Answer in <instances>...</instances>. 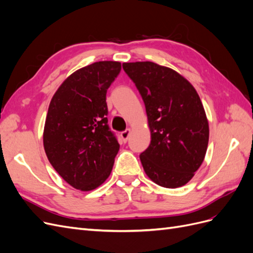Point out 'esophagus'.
Segmentation results:
<instances>
[{"instance_id": "obj_1", "label": "esophagus", "mask_w": 253, "mask_h": 253, "mask_svg": "<svg viewBox=\"0 0 253 253\" xmlns=\"http://www.w3.org/2000/svg\"><path fill=\"white\" fill-rule=\"evenodd\" d=\"M129 133H131V129L129 128H126V131H124V132H121V138H122V140H124L125 142H126L127 141V138H128V136H129Z\"/></svg>"}]
</instances>
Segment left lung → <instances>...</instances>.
Listing matches in <instances>:
<instances>
[{
	"mask_svg": "<svg viewBox=\"0 0 253 253\" xmlns=\"http://www.w3.org/2000/svg\"><path fill=\"white\" fill-rule=\"evenodd\" d=\"M122 67L135 83L148 115L151 143L139 156L145 174L165 188L186 185L203 164L209 141L200 96L169 67L149 61Z\"/></svg>",
	"mask_w": 253,
	"mask_h": 253,
	"instance_id": "1",
	"label": "left lung"
}]
</instances>
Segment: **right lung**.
<instances>
[{"label": "right lung", "instance_id": "obj_1", "mask_svg": "<svg viewBox=\"0 0 253 253\" xmlns=\"http://www.w3.org/2000/svg\"><path fill=\"white\" fill-rule=\"evenodd\" d=\"M120 71L116 61L82 67L61 84L49 103L44 150L53 169L78 190L96 189L112 172L119 143L108 125L106 91Z\"/></svg>", "mask_w": 253, "mask_h": 253}]
</instances>
